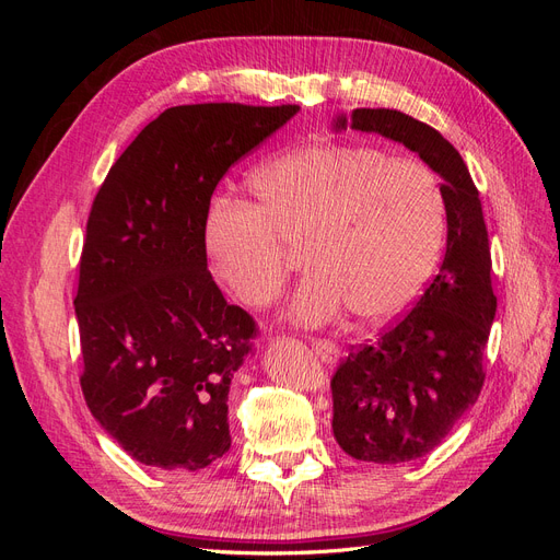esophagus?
<instances>
[{"instance_id":"34e87169","label":"esophagus","mask_w":560,"mask_h":560,"mask_svg":"<svg viewBox=\"0 0 560 560\" xmlns=\"http://www.w3.org/2000/svg\"><path fill=\"white\" fill-rule=\"evenodd\" d=\"M313 352L317 354V358L325 362V364H336L338 354H341V350H338V346L334 341H327V338H313Z\"/></svg>"}]
</instances>
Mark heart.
<instances>
[{
  "label": "heart",
  "instance_id": "b5f03b06",
  "mask_svg": "<svg viewBox=\"0 0 560 560\" xmlns=\"http://www.w3.org/2000/svg\"><path fill=\"white\" fill-rule=\"evenodd\" d=\"M252 208L214 214L206 252L212 276L261 311L303 247L311 273L287 317L322 327L343 306L362 322L406 311L432 278L446 233V200L428 165L364 144H311L259 165Z\"/></svg>",
  "mask_w": 560,
  "mask_h": 560
}]
</instances>
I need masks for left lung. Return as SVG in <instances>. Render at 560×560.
<instances>
[{
    "label": "left lung",
    "instance_id": "8db88e82",
    "mask_svg": "<svg viewBox=\"0 0 560 560\" xmlns=\"http://www.w3.org/2000/svg\"><path fill=\"white\" fill-rule=\"evenodd\" d=\"M378 132L442 177L446 254L416 306L374 343L352 348L331 378L338 446L354 460L397 465L428 455L479 399L498 299L477 186L457 149L397 109H354L334 128Z\"/></svg>",
    "mask_w": 560,
    "mask_h": 560
}]
</instances>
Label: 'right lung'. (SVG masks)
Instances as JSON below:
<instances>
[{
    "mask_svg": "<svg viewBox=\"0 0 560 560\" xmlns=\"http://www.w3.org/2000/svg\"><path fill=\"white\" fill-rule=\"evenodd\" d=\"M296 112L165 109L93 200L74 299L81 389L93 418L142 465L196 471L231 448L229 387L257 325L208 270L210 198L229 167Z\"/></svg>",
    "mask_w": 560,
    "mask_h": 560,
    "instance_id": "add662e5",
    "label": "right lung"
}]
</instances>
